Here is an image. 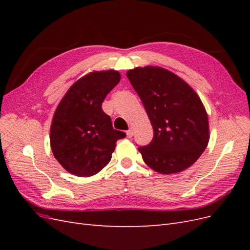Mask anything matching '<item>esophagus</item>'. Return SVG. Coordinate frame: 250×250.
<instances>
[{
	"mask_svg": "<svg viewBox=\"0 0 250 250\" xmlns=\"http://www.w3.org/2000/svg\"><path fill=\"white\" fill-rule=\"evenodd\" d=\"M126 135H127V138H132L133 137V129H131V128H130L129 130H127Z\"/></svg>",
	"mask_w": 250,
	"mask_h": 250,
	"instance_id": "obj_1",
	"label": "esophagus"
}]
</instances>
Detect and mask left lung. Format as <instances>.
Returning a JSON list of instances; mask_svg holds the SVG:
<instances>
[{
    "mask_svg": "<svg viewBox=\"0 0 250 250\" xmlns=\"http://www.w3.org/2000/svg\"><path fill=\"white\" fill-rule=\"evenodd\" d=\"M153 127L143 160L161 174L190 168L209 141L208 117L197 93L173 72L161 66L135 67L127 73Z\"/></svg>",
    "mask_w": 250,
    "mask_h": 250,
    "instance_id": "obj_1",
    "label": "left lung"
}]
</instances>
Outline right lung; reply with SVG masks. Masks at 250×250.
<instances>
[{
	"label": "right lung",
	"instance_id": "right-lung-1",
	"mask_svg": "<svg viewBox=\"0 0 250 250\" xmlns=\"http://www.w3.org/2000/svg\"><path fill=\"white\" fill-rule=\"evenodd\" d=\"M121 79L115 70L93 71L67 89L54 112L50 128L52 152L62 168L74 175L89 177L110 160L117 141L125 138L115 130L102 102Z\"/></svg>",
	"mask_w": 250,
	"mask_h": 250
}]
</instances>
